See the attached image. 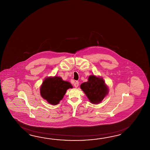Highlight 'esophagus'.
<instances>
[{
    "label": "esophagus",
    "mask_w": 150,
    "mask_h": 150,
    "mask_svg": "<svg viewBox=\"0 0 150 150\" xmlns=\"http://www.w3.org/2000/svg\"><path fill=\"white\" fill-rule=\"evenodd\" d=\"M74 86L76 88H77L78 86H79V82L78 81H76L74 83Z\"/></svg>",
    "instance_id": "esophagus-1"
}]
</instances>
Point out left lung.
Segmentation results:
<instances>
[{"label":"left lung","instance_id":"8db88e82","mask_svg":"<svg viewBox=\"0 0 150 150\" xmlns=\"http://www.w3.org/2000/svg\"><path fill=\"white\" fill-rule=\"evenodd\" d=\"M80 88L93 104L100 103L108 93V88L102 78L94 75L89 76L88 81L81 83Z\"/></svg>","mask_w":150,"mask_h":150}]
</instances>
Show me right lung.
Here are the masks:
<instances>
[{
	"instance_id": "add662e5",
	"label": "right lung",
	"mask_w": 150,
	"mask_h": 150,
	"mask_svg": "<svg viewBox=\"0 0 150 150\" xmlns=\"http://www.w3.org/2000/svg\"><path fill=\"white\" fill-rule=\"evenodd\" d=\"M73 86L59 76L46 78L40 87V94L43 99L52 105H56L63 98L67 89Z\"/></svg>"
}]
</instances>
